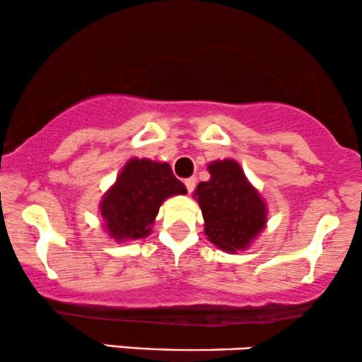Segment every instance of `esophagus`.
<instances>
[{"mask_svg": "<svg viewBox=\"0 0 362 362\" xmlns=\"http://www.w3.org/2000/svg\"><path fill=\"white\" fill-rule=\"evenodd\" d=\"M185 186L188 189V193H191L194 189V186H197V180L194 177H188V180H185Z\"/></svg>", "mask_w": 362, "mask_h": 362, "instance_id": "1", "label": "esophagus"}]
</instances>
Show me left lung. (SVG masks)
I'll return each mask as SVG.
<instances>
[{"label": "left lung", "mask_w": 362, "mask_h": 362, "mask_svg": "<svg viewBox=\"0 0 362 362\" xmlns=\"http://www.w3.org/2000/svg\"><path fill=\"white\" fill-rule=\"evenodd\" d=\"M210 181L194 191L205 218V233L216 247L235 252L245 249L266 225V205L235 160L208 165Z\"/></svg>", "instance_id": "obj_1"}]
</instances>
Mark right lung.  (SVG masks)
<instances>
[{
	"label": "right lung",
	"instance_id": "add662e5",
	"mask_svg": "<svg viewBox=\"0 0 362 362\" xmlns=\"http://www.w3.org/2000/svg\"><path fill=\"white\" fill-rule=\"evenodd\" d=\"M185 193V185L174 176L169 164L132 159L101 199L105 227L118 240L142 239L151 233L148 227L164 199Z\"/></svg>",
	"mask_w": 362,
	"mask_h": 362
}]
</instances>
